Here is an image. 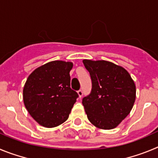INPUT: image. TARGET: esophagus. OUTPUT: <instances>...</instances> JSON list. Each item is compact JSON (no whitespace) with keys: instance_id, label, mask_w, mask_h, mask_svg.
<instances>
[{"instance_id":"obj_1","label":"esophagus","mask_w":158,"mask_h":158,"mask_svg":"<svg viewBox=\"0 0 158 158\" xmlns=\"http://www.w3.org/2000/svg\"><path fill=\"white\" fill-rule=\"evenodd\" d=\"M78 95H79V98H82V94H83V92H82V89H79V90H78Z\"/></svg>"}]
</instances>
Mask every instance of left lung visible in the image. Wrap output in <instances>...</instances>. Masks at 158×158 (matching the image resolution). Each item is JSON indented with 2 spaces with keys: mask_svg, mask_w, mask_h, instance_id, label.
I'll return each mask as SVG.
<instances>
[{
  "mask_svg": "<svg viewBox=\"0 0 158 158\" xmlns=\"http://www.w3.org/2000/svg\"><path fill=\"white\" fill-rule=\"evenodd\" d=\"M82 62L92 81L91 92L82 102L88 120L98 128H115L134 106V81L127 70L112 62L91 60Z\"/></svg>",
  "mask_w": 158,
  "mask_h": 158,
  "instance_id": "obj_1",
  "label": "left lung"
}]
</instances>
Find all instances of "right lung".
Returning <instances> with one entry per match:
<instances>
[{
	"mask_svg": "<svg viewBox=\"0 0 158 158\" xmlns=\"http://www.w3.org/2000/svg\"><path fill=\"white\" fill-rule=\"evenodd\" d=\"M73 64L54 60L42 65L28 76L23 87V102L34 120L45 127L66 121L79 95L71 89Z\"/></svg>",
	"mask_w": 158,
	"mask_h": 158,
	"instance_id": "1",
	"label": "right lung"
}]
</instances>
